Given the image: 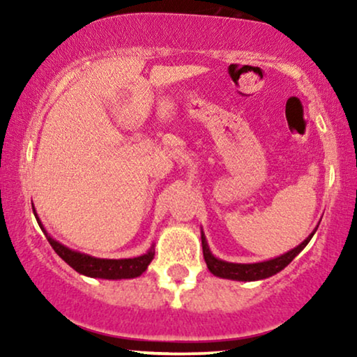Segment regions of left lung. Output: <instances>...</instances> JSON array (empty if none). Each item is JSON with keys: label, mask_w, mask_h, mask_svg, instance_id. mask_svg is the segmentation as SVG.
Returning <instances> with one entry per match:
<instances>
[{"label": "left lung", "mask_w": 357, "mask_h": 357, "mask_svg": "<svg viewBox=\"0 0 357 357\" xmlns=\"http://www.w3.org/2000/svg\"><path fill=\"white\" fill-rule=\"evenodd\" d=\"M317 227L309 234V237L305 238L304 242L299 243V245L292 248V250L282 253V255L271 258V260L266 261H258V263H231L224 261L221 258H216L213 255V252L209 250L208 241L204 237V232L202 231V245H203V257L204 261H206L208 270L213 273L214 276L224 278V280H234V281H260L266 280L276 273L289 265V263L294 260V258L299 255V253L304 250L307 243L310 242V238L314 237Z\"/></svg>", "instance_id": "1"}]
</instances>
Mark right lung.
<instances>
[{
    "label": "right lung",
    "mask_w": 357,
    "mask_h": 357,
    "mask_svg": "<svg viewBox=\"0 0 357 357\" xmlns=\"http://www.w3.org/2000/svg\"><path fill=\"white\" fill-rule=\"evenodd\" d=\"M33 214L38 226L45 234L47 241L50 242L53 250L58 253V257H61L73 270L79 273V275L89 276V278H100V280H131V278H138L148 270V265L153 261L154 258V243L149 247V250L143 253L139 257L133 258H120V260H114V258H97L87 253L73 250L63 245L58 241H55L50 234L45 231L43 224L38 219L36 208H33Z\"/></svg>",
    "instance_id": "1"
}]
</instances>
